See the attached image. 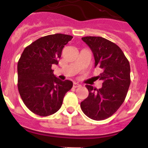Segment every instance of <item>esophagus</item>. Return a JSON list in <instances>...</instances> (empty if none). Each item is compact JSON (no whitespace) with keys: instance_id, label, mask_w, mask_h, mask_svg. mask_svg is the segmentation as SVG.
Wrapping results in <instances>:
<instances>
[{"instance_id":"esophagus-1","label":"esophagus","mask_w":148,"mask_h":148,"mask_svg":"<svg viewBox=\"0 0 148 148\" xmlns=\"http://www.w3.org/2000/svg\"><path fill=\"white\" fill-rule=\"evenodd\" d=\"M81 85L79 83H77V82H74V88H78L80 87Z\"/></svg>"}]
</instances>
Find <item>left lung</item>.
I'll use <instances>...</instances> for the list:
<instances>
[{
	"instance_id": "8db88e82",
	"label": "left lung",
	"mask_w": 148,
	"mask_h": 148,
	"mask_svg": "<svg viewBox=\"0 0 148 148\" xmlns=\"http://www.w3.org/2000/svg\"><path fill=\"white\" fill-rule=\"evenodd\" d=\"M82 40L91 49L95 67L102 69L98 76L103 81L99 89L86 85L88 97L80 104L83 113L94 120L111 116L125 101L130 84L128 60L114 42L102 37H84Z\"/></svg>"
}]
</instances>
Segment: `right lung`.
Wrapping results in <instances>:
<instances>
[{
    "label": "right lung",
    "mask_w": 148,
    "mask_h": 148,
    "mask_svg": "<svg viewBox=\"0 0 148 148\" xmlns=\"http://www.w3.org/2000/svg\"><path fill=\"white\" fill-rule=\"evenodd\" d=\"M72 38L63 34L42 37L25 48L18 60V91L25 106L37 115L47 116L57 112L72 88L71 81L60 80L51 69Z\"/></svg>",
    "instance_id": "add662e5"
}]
</instances>
